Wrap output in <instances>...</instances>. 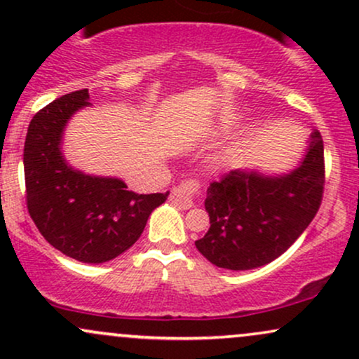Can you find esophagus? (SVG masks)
Segmentation results:
<instances>
[{
	"label": "esophagus",
	"mask_w": 359,
	"mask_h": 359,
	"mask_svg": "<svg viewBox=\"0 0 359 359\" xmlns=\"http://www.w3.org/2000/svg\"><path fill=\"white\" fill-rule=\"evenodd\" d=\"M199 191V182L197 180H185L180 185L172 187L170 203L177 205L179 209H191L194 205V194Z\"/></svg>",
	"instance_id": "34e87169"
}]
</instances>
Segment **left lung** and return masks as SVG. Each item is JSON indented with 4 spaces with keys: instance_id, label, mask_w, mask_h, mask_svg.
I'll return each mask as SVG.
<instances>
[{
    "instance_id": "left-lung-1",
    "label": "left lung",
    "mask_w": 359,
    "mask_h": 359,
    "mask_svg": "<svg viewBox=\"0 0 359 359\" xmlns=\"http://www.w3.org/2000/svg\"><path fill=\"white\" fill-rule=\"evenodd\" d=\"M324 174V143L317 130L311 133L302 163L290 174H224L208 189L211 228L196 241L197 250L212 265L228 270H251L273 262L319 211Z\"/></svg>"
}]
</instances>
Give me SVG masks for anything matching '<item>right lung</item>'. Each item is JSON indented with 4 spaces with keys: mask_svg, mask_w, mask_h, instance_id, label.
Here are the masks:
<instances>
[{
    "mask_svg": "<svg viewBox=\"0 0 359 359\" xmlns=\"http://www.w3.org/2000/svg\"><path fill=\"white\" fill-rule=\"evenodd\" d=\"M89 104L88 89H81L35 114L25 140V187L30 217L53 248L77 262L102 263L135 245L168 192L137 194L123 180L67 165L60 151L65 123Z\"/></svg>",
    "mask_w": 359,
    "mask_h": 359,
    "instance_id": "right-lung-1",
    "label": "right lung"
}]
</instances>
